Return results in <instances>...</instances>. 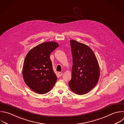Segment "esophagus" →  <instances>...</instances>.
<instances>
[{"label": "esophagus", "mask_w": 124, "mask_h": 124, "mask_svg": "<svg viewBox=\"0 0 124 124\" xmlns=\"http://www.w3.org/2000/svg\"><path fill=\"white\" fill-rule=\"evenodd\" d=\"M58 74H59V76L60 77H61V76H62V72H59V73H58Z\"/></svg>", "instance_id": "esophagus-1"}]
</instances>
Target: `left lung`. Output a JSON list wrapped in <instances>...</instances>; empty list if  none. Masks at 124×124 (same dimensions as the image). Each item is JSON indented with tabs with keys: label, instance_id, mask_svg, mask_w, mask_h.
<instances>
[{
	"label": "left lung",
	"instance_id": "8db88e82",
	"mask_svg": "<svg viewBox=\"0 0 124 124\" xmlns=\"http://www.w3.org/2000/svg\"><path fill=\"white\" fill-rule=\"evenodd\" d=\"M73 57L72 78L68 85L73 92L84 94L97 83L100 69L93 50L87 45L75 40L70 41Z\"/></svg>",
	"mask_w": 124,
	"mask_h": 124
}]
</instances>
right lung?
<instances>
[{"instance_id": "obj_1", "label": "right lung", "mask_w": 124, "mask_h": 124, "mask_svg": "<svg viewBox=\"0 0 124 124\" xmlns=\"http://www.w3.org/2000/svg\"><path fill=\"white\" fill-rule=\"evenodd\" d=\"M59 46L54 42L42 43L27 54L23 64V77L28 87L39 94L49 92L57 77L53 71L50 54Z\"/></svg>"}]
</instances>
